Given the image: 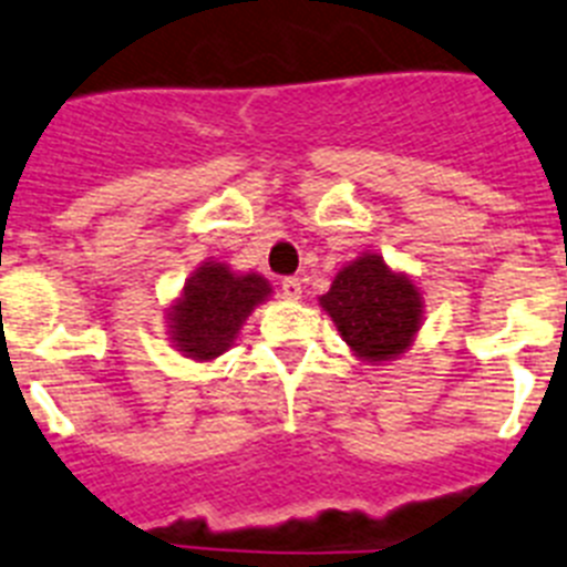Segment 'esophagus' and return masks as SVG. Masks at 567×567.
Instances as JSON below:
<instances>
[{
  "mask_svg": "<svg viewBox=\"0 0 567 567\" xmlns=\"http://www.w3.org/2000/svg\"><path fill=\"white\" fill-rule=\"evenodd\" d=\"M280 292H284V298L298 300L300 295H303V287H300L298 278H284L280 280Z\"/></svg>",
  "mask_w": 567,
  "mask_h": 567,
  "instance_id": "obj_1",
  "label": "esophagus"
}]
</instances>
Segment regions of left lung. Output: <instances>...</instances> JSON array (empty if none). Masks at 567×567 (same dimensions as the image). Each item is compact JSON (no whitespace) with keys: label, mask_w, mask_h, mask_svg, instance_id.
I'll return each mask as SVG.
<instances>
[{"label":"left lung","mask_w":567,"mask_h":567,"mask_svg":"<svg viewBox=\"0 0 567 567\" xmlns=\"http://www.w3.org/2000/svg\"><path fill=\"white\" fill-rule=\"evenodd\" d=\"M320 307L334 320L354 354L380 363L409 349L423 318V298L405 275L392 272L380 255H360L340 269Z\"/></svg>","instance_id":"1"}]
</instances>
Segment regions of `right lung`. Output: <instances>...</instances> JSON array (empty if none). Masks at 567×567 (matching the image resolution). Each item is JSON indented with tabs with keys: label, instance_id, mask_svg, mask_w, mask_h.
I'll return each mask as SVG.
<instances>
[{
	"label": "right lung",
	"instance_id": "right-lung-1",
	"mask_svg": "<svg viewBox=\"0 0 567 567\" xmlns=\"http://www.w3.org/2000/svg\"><path fill=\"white\" fill-rule=\"evenodd\" d=\"M260 275H235L224 264H204L187 280L182 300L169 312V334L178 352L193 360H213L233 346L240 323L260 300L269 298Z\"/></svg>",
	"mask_w": 567,
	"mask_h": 567
}]
</instances>
